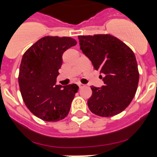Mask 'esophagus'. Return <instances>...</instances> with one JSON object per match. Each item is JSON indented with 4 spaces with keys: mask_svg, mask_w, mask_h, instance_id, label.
<instances>
[{
    "mask_svg": "<svg viewBox=\"0 0 157 157\" xmlns=\"http://www.w3.org/2000/svg\"><path fill=\"white\" fill-rule=\"evenodd\" d=\"M78 86H79V88L81 89V88L84 87L85 85H84V84H82V83H78Z\"/></svg>",
    "mask_w": 157,
    "mask_h": 157,
    "instance_id": "1",
    "label": "esophagus"
}]
</instances>
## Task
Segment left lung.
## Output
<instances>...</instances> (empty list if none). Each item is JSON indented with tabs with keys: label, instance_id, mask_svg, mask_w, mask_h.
<instances>
[{
	"label": "left lung",
	"instance_id": "8db88e82",
	"mask_svg": "<svg viewBox=\"0 0 157 157\" xmlns=\"http://www.w3.org/2000/svg\"><path fill=\"white\" fill-rule=\"evenodd\" d=\"M80 49L99 71L104 86H91L90 110L101 117L121 113L132 101L139 82L134 52L118 38L109 34L79 36Z\"/></svg>",
	"mask_w": 157,
	"mask_h": 157
}]
</instances>
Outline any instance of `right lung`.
I'll use <instances>...</instances> for the list:
<instances>
[{"instance_id": "1", "label": "right lung", "mask_w": 157, "mask_h": 157, "mask_svg": "<svg viewBox=\"0 0 157 157\" xmlns=\"http://www.w3.org/2000/svg\"><path fill=\"white\" fill-rule=\"evenodd\" d=\"M76 45L71 37L45 36L23 55L18 77L22 97L30 112L43 121H58L68 115L78 86L55 83L63 53Z\"/></svg>"}]
</instances>
